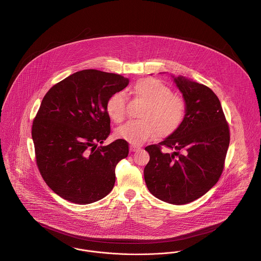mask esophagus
Returning a JSON list of instances; mask_svg holds the SVG:
<instances>
[{"label":"esophagus","instance_id":"34e87169","mask_svg":"<svg viewBox=\"0 0 261 261\" xmlns=\"http://www.w3.org/2000/svg\"><path fill=\"white\" fill-rule=\"evenodd\" d=\"M139 149H141V147H139V146H136V145H130L129 146V149L132 151H136V150H138Z\"/></svg>","mask_w":261,"mask_h":261}]
</instances>
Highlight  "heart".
I'll list each match as a JSON object with an SVG mask.
<instances>
[{"mask_svg": "<svg viewBox=\"0 0 261 261\" xmlns=\"http://www.w3.org/2000/svg\"><path fill=\"white\" fill-rule=\"evenodd\" d=\"M135 97L145 102L140 117L119 126L116 136L133 145H142L147 141L173 135L183 122L186 114L185 100L172 92V89L159 79L140 80L133 88ZM110 117L121 122L126 116V99L122 92L112 94L106 106Z\"/></svg>", "mask_w": 261, "mask_h": 261, "instance_id": "heart-1", "label": "heart"}]
</instances>
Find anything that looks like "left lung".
<instances>
[{
  "label": "left lung",
  "mask_w": 261,
  "mask_h": 261,
  "mask_svg": "<svg viewBox=\"0 0 261 261\" xmlns=\"http://www.w3.org/2000/svg\"><path fill=\"white\" fill-rule=\"evenodd\" d=\"M174 81L183 93L186 114L173 135L145 149L149 161L144 175L155 198L183 205L200 198L218 182L230 132L220 100L208 86L184 76L174 77ZM163 147L174 151L163 153Z\"/></svg>",
  "instance_id": "left-lung-1"
}]
</instances>
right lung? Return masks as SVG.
Returning a JSON list of instances; mask_svg holds the SVG:
<instances>
[{
	"label": "right lung",
	"mask_w": 261,
	"mask_h": 261,
	"mask_svg": "<svg viewBox=\"0 0 261 261\" xmlns=\"http://www.w3.org/2000/svg\"><path fill=\"white\" fill-rule=\"evenodd\" d=\"M121 75L87 69L69 75L45 94L32 124L39 172L49 188L75 204L96 202L111 193L115 166L128 143L98 147L111 134L106 106L125 88Z\"/></svg>",
	"instance_id": "obj_1"
}]
</instances>
